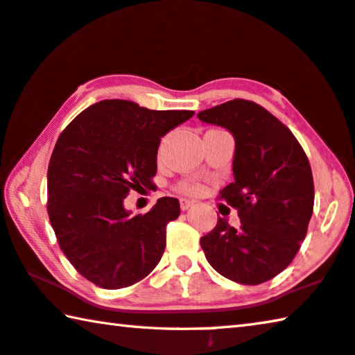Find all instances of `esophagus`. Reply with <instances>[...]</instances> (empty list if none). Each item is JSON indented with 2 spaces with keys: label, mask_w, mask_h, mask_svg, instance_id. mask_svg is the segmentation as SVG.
Instances as JSON below:
<instances>
[{
  "label": "esophagus",
  "mask_w": 355,
  "mask_h": 355,
  "mask_svg": "<svg viewBox=\"0 0 355 355\" xmlns=\"http://www.w3.org/2000/svg\"><path fill=\"white\" fill-rule=\"evenodd\" d=\"M179 205H181V209H182V211H187V209H190L191 206L195 205V201H190V200L181 198V200H179Z\"/></svg>",
  "instance_id": "34e87169"
}]
</instances>
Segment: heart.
<instances>
[{
	"label": "heart",
	"mask_w": 355,
	"mask_h": 355,
	"mask_svg": "<svg viewBox=\"0 0 355 355\" xmlns=\"http://www.w3.org/2000/svg\"><path fill=\"white\" fill-rule=\"evenodd\" d=\"M181 190L185 191V193L195 195V193H200V191H201V185L193 184V182H185V184L181 185Z\"/></svg>",
	"instance_id": "obj_1"
}]
</instances>
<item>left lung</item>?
<instances>
[{
	"instance_id": "obj_1",
	"label": "left lung",
	"mask_w": 355,
	"mask_h": 355,
	"mask_svg": "<svg viewBox=\"0 0 355 355\" xmlns=\"http://www.w3.org/2000/svg\"><path fill=\"white\" fill-rule=\"evenodd\" d=\"M198 118L234 137V181L220 200L241 218V230L218 218L201 247L220 275L242 284L264 283L291 264L306 236L315 205L309 159L293 132L254 102L234 98Z\"/></svg>"
}]
</instances>
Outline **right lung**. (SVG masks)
<instances>
[{"label":"right lung","mask_w":355,"mask_h":355,"mask_svg":"<svg viewBox=\"0 0 355 355\" xmlns=\"http://www.w3.org/2000/svg\"><path fill=\"white\" fill-rule=\"evenodd\" d=\"M193 114L112 98L81 112L58 138L46 173L50 223L66 258L97 286H130L159 264L179 201L164 196L130 216L124 198L153 185L162 137Z\"/></svg>","instance_id":"obj_1"}]
</instances>
